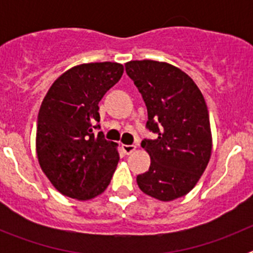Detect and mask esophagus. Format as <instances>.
I'll list each match as a JSON object with an SVG mask.
<instances>
[{
	"label": "esophagus",
	"mask_w": 253,
	"mask_h": 253,
	"mask_svg": "<svg viewBox=\"0 0 253 253\" xmlns=\"http://www.w3.org/2000/svg\"><path fill=\"white\" fill-rule=\"evenodd\" d=\"M123 151H124L126 154H131L137 151V147L133 146V144H130V146H128V144H124V146H123Z\"/></svg>",
	"instance_id": "1"
}]
</instances>
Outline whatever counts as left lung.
Here are the masks:
<instances>
[{
	"label": "left lung",
	"instance_id": "1",
	"mask_svg": "<svg viewBox=\"0 0 253 253\" xmlns=\"http://www.w3.org/2000/svg\"><path fill=\"white\" fill-rule=\"evenodd\" d=\"M125 71L146 102L147 128L158 134L142 142L151 166L137 176L138 186L161 202L185 196L198 184L211 156L204 96L193 78L166 62L130 60Z\"/></svg>",
	"mask_w": 253,
	"mask_h": 253
}]
</instances>
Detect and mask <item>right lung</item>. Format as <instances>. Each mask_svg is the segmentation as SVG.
<instances>
[{"instance_id": "right-lung-1", "label": "right lung", "mask_w": 253, "mask_h": 253, "mask_svg": "<svg viewBox=\"0 0 253 253\" xmlns=\"http://www.w3.org/2000/svg\"><path fill=\"white\" fill-rule=\"evenodd\" d=\"M115 62L84 63L57 78L38 115L37 154L51 185L68 198L90 200L102 194L115 172L118 144L104 138L99 102L119 81Z\"/></svg>"}]
</instances>
